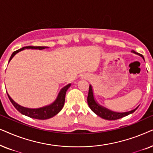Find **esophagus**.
Here are the masks:
<instances>
[{"instance_id": "esophagus-1", "label": "esophagus", "mask_w": 153, "mask_h": 153, "mask_svg": "<svg viewBox=\"0 0 153 153\" xmlns=\"http://www.w3.org/2000/svg\"><path fill=\"white\" fill-rule=\"evenodd\" d=\"M82 78H83V79H86L88 78V75H87V74H84V75H83V76H82Z\"/></svg>"}]
</instances>
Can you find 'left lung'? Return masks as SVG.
<instances>
[{"mask_svg": "<svg viewBox=\"0 0 153 153\" xmlns=\"http://www.w3.org/2000/svg\"><path fill=\"white\" fill-rule=\"evenodd\" d=\"M131 52H133V53H134L139 54L134 51H132ZM140 56H141V57H143V56L141 55ZM143 58L144 59L143 57ZM87 101H88V104L89 107L91 108V109L93 111L95 114H97L98 116L101 117L102 118L105 119V120H117V119H120L126 116H128L129 114H131L134 112L137 109V108L139 107V106H137V108L130 111L124 112V113L114 112L109 109H108V108H104L101 105H100V104L95 100V98H94V95H93V88H92L91 85H90L89 86V91H88V95Z\"/></svg>", "mask_w": 153, "mask_h": 153, "instance_id": "obj_1", "label": "left lung"}]
</instances>
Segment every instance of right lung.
<instances>
[{"instance_id": "right-lung-1", "label": "right lung", "mask_w": 153, "mask_h": 153, "mask_svg": "<svg viewBox=\"0 0 153 153\" xmlns=\"http://www.w3.org/2000/svg\"><path fill=\"white\" fill-rule=\"evenodd\" d=\"M49 48L47 47H33V46H28V47H23L22 49H19L16 51H14L12 54L10 56L9 62L12 60V58L16 55L18 52H19L22 50L25 49H45ZM71 84L67 85L65 86L62 88L60 90V91L58 93V97L56 98V100L54 101L53 103L49 104V105L44 106V107L39 108H28L26 107H23V106L19 105L17 103H16L11 97H10V95L7 94L8 97L10 100V102H12V104H13V106L16 108V109L19 111L21 114L25 115V116L30 117L32 118L35 119H39V120H46V119L51 118L54 116H56V114H58L61 109L63 107L64 104H65V94L66 92L68 91V89L70 87Z\"/></svg>"}]
</instances>
